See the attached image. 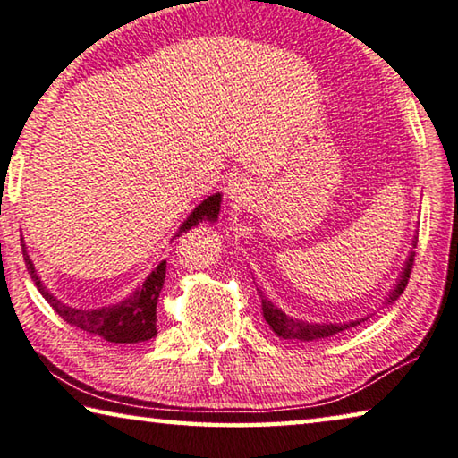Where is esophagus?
<instances>
[{
  "instance_id": "obj_1",
  "label": "esophagus",
  "mask_w": 458,
  "mask_h": 458,
  "mask_svg": "<svg viewBox=\"0 0 458 458\" xmlns=\"http://www.w3.org/2000/svg\"><path fill=\"white\" fill-rule=\"evenodd\" d=\"M253 194V186L247 178L243 176H237V178H231L229 184H227V197L229 200L233 202L237 207H243L247 200L251 199Z\"/></svg>"
}]
</instances>
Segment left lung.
<instances>
[{
    "mask_svg": "<svg viewBox=\"0 0 458 458\" xmlns=\"http://www.w3.org/2000/svg\"><path fill=\"white\" fill-rule=\"evenodd\" d=\"M418 243V237H414V242H411V247H416ZM414 256L416 251H410V256L406 259V264H403V269L400 274V280L394 284V290L389 292L386 302H395L402 296L403 288H406L408 278H410V272H411V266H414ZM261 296V310H264V318L269 325L272 331L282 336V339H290V341H320V339H327V336H333L336 333L344 331V328L349 327H357L361 325V322L367 320L365 318H357V320H349V322H309V320H298V318H292L288 317L286 312L282 309H278L272 300H267V296H264V292H259Z\"/></svg>",
    "mask_w": 458,
    "mask_h": 458,
    "instance_id": "obj_1",
    "label": "left lung"
}]
</instances>
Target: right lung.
Listing matches in <instances>:
<instances>
[{
	"mask_svg": "<svg viewBox=\"0 0 458 458\" xmlns=\"http://www.w3.org/2000/svg\"><path fill=\"white\" fill-rule=\"evenodd\" d=\"M221 211V194H211L205 199L199 207H194V211L186 216V221L180 225L176 231V237H180L184 231L197 227L200 223H215L219 219ZM21 251H24V261L28 267L30 278L34 280L36 288L40 290V294L47 298V302L58 312V317L69 322L71 327H77L81 331L89 335L101 336V339L109 343H141L149 341L158 335L156 328V304H158V296L164 286V278H166V259H162L158 266L152 269V274L140 284V286L131 292L130 296L117 304L101 306V309H74V306L64 304L63 300H58L55 294H50V290L44 286L42 280L36 274L34 261L30 259L24 239H21Z\"/></svg>",
	"mask_w": 458,
	"mask_h": 458,
	"instance_id": "1",
	"label": "right lung"
}]
</instances>
